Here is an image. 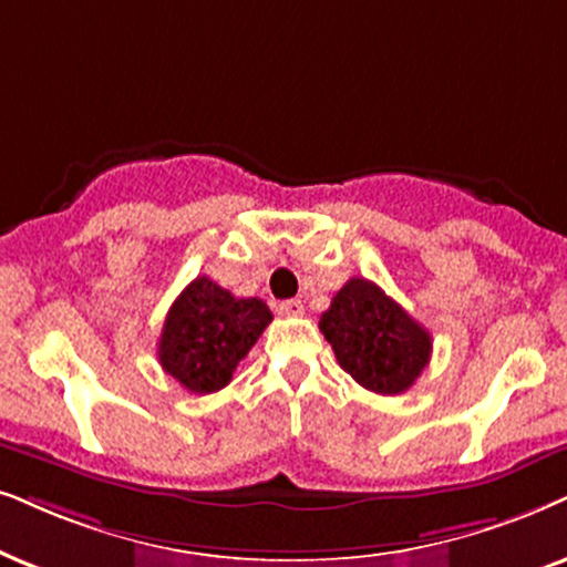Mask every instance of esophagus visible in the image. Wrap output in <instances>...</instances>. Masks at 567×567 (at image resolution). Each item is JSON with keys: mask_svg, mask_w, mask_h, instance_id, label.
Masks as SVG:
<instances>
[{"mask_svg": "<svg viewBox=\"0 0 567 567\" xmlns=\"http://www.w3.org/2000/svg\"><path fill=\"white\" fill-rule=\"evenodd\" d=\"M277 313H279V317H303L306 306L296 298L282 300V303H277Z\"/></svg>", "mask_w": 567, "mask_h": 567, "instance_id": "1", "label": "esophagus"}]
</instances>
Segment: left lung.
I'll use <instances>...</instances> for the list:
<instances>
[{"mask_svg":"<svg viewBox=\"0 0 567 567\" xmlns=\"http://www.w3.org/2000/svg\"><path fill=\"white\" fill-rule=\"evenodd\" d=\"M337 363L377 395L413 386L432 358V334L379 285L353 277L319 319Z\"/></svg>","mask_w":567,"mask_h":567,"instance_id":"left-lung-1","label":"left lung"}]
</instances>
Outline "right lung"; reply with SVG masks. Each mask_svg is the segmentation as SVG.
Masks as SVG:
<instances>
[{"label": "right lung", "instance_id": "1", "mask_svg": "<svg viewBox=\"0 0 567 567\" xmlns=\"http://www.w3.org/2000/svg\"><path fill=\"white\" fill-rule=\"evenodd\" d=\"M259 298H235L209 277H196L172 303L159 337V363L188 392L209 395L230 384L233 371L269 327Z\"/></svg>", "mask_w": 567, "mask_h": 567}]
</instances>
